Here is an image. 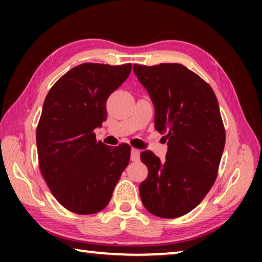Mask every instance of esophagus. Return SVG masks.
I'll use <instances>...</instances> for the list:
<instances>
[{
	"label": "esophagus",
	"mask_w": 262,
	"mask_h": 262,
	"mask_svg": "<svg viewBox=\"0 0 262 262\" xmlns=\"http://www.w3.org/2000/svg\"><path fill=\"white\" fill-rule=\"evenodd\" d=\"M130 159L133 162H137L140 159V150L133 148L130 154Z\"/></svg>",
	"instance_id": "esophagus-1"
}]
</instances>
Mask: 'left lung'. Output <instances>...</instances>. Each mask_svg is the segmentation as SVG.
<instances>
[{"label": "left lung", "instance_id": "left-lung-1", "mask_svg": "<svg viewBox=\"0 0 262 262\" xmlns=\"http://www.w3.org/2000/svg\"><path fill=\"white\" fill-rule=\"evenodd\" d=\"M155 106V128L166 133L167 154L161 163L142 151L148 177L140 185L142 203L162 219L193 210L217 178L225 144L219 101L206 81L179 63L133 66Z\"/></svg>", "mask_w": 262, "mask_h": 262}]
</instances>
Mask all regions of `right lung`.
<instances>
[{
  "instance_id": "1",
  "label": "right lung",
  "mask_w": 262,
  "mask_h": 262,
  "mask_svg": "<svg viewBox=\"0 0 262 262\" xmlns=\"http://www.w3.org/2000/svg\"><path fill=\"white\" fill-rule=\"evenodd\" d=\"M130 70L132 63H82L59 78L43 101L39 167L54 198L75 214L103 210L129 163L130 145H105L94 129L106 120V101Z\"/></svg>"
}]
</instances>
